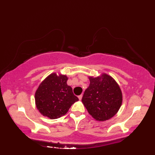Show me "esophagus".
<instances>
[{"instance_id":"obj_1","label":"esophagus","mask_w":155,"mask_h":155,"mask_svg":"<svg viewBox=\"0 0 155 155\" xmlns=\"http://www.w3.org/2000/svg\"><path fill=\"white\" fill-rule=\"evenodd\" d=\"M78 98H79V100H81V99H82V97H83V95H80V96H78Z\"/></svg>"}]
</instances>
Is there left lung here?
<instances>
[{"label":"left lung","mask_w":155,"mask_h":155,"mask_svg":"<svg viewBox=\"0 0 155 155\" xmlns=\"http://www.w3.org/2000/svg\"><path fill=\"white\" fill-rule=\"evenodd\" d=\"M90 84L84 92L82 102L91 116L104 121L116 114L122 102L119 85L111 77L104 74L99 77H90Z\"/></svg>","instance_id":"8db88e82"}]
</instances>
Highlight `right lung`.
Here are the masks:
<instances>
[{"label":"right lung","instance_id":"add662e5","mask_svg":"<svg viewBox=\"0 0 155 155\" xmlns=\"http://www.w3.org/2000/svg\"><path fill=\"white\" fill-rule=\"evenodd\" d=\"M68 77L50 74L39 86L35 95L37 108L41 114L51 119L64 115L78 98L67 85Z\"/></svg>","mask_w":155,"mask_h":155}]
</instances>
